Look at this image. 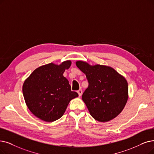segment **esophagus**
I'll return each mask as SVG.
<instances>
[{"instance_id":"esophagus-1","label":"esophagus","mask_w":154,"mask_h":154,"mask_svg":"<svg viewBox=\"0 0 154 154\" xmlns=\"http://www.w3.org/2000/svg\"><path fill=\"white\" fill-rule=\"evenodd\" d=\"M77 92H78V94L79 95V97H81L82 95V90H79L77 91Z\"/></svg>"}]
</instances>
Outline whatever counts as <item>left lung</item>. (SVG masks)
Wrapping results in <instances>:
<instances>
[{
	"label": "left lung",
	"mask_w": 154,
	"mask_h": 154,
	"mask_svg": "<svg viewBox=\"0 0 154 154\" xmlns=\"http://www.w3.org/2000/svg\"><path fill=\"white\" fill-rule=\"evenodd\" d=\"M76 65L88 81V87L82 95L92 118L99 122H108L118 116L128 99L126 78L112 67L78 60Z\"/></svg>",
	"instance_id": "obj_1"
}]
</instances>
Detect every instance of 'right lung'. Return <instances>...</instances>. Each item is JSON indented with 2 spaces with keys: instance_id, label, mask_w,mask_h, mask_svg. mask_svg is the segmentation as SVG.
<instances>
[{
  "instance_id": "1",
  "label": "right lung",
  "mask_w": 154,
  "mask_h": 154,
  "mask_svg": "<svg viewBox=\"0 0 154 154\" xmlns=\"http://www.w3.org/2000/svg\"><path fill=\"white\" fill-rule=\"evenodd\" d=\"M71 61L60 64L52 63L38 67L23 85L24 101L29 110L46 122L59 119L64 114L70 101L78 94L71 90L69 81L63 76Z\"/></svg>"
}]
</instances>
